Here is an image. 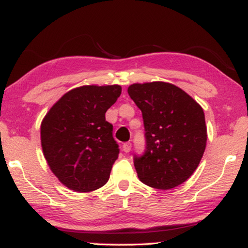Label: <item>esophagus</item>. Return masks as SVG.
Here are the masks:
<instances>
[{"mask_svg":"<svg viewBox=\"0 0 248 248\" xmlns=\"http://www.w3.org/2000/svg\"><path fill=\"white\" fill-rule=\"evenodd\" d=\"M122 150H124V151L126 152V153L130 152V150H131V143H130V142L124 143V146H122Z\"/></svg>","mask_w":248,"mask_h":248,"instance_id":"34e87169","label":"esophagus"}]
</instances>
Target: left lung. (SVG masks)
Masks as SVG:
<instances>
[{"label": "left lung", "mask_w": 248, "mask_h": 248, "mask_svg": "<svg viewBox=\"0 0 248 248\" xmlns=\"http://www.w3.org/2000/svg\"><path fill=\"white\" fill-rule=\"evenodd\" d=\"M128 93L142 111L145 151L134 156L140 181L169 190L186 182L198 167L207 142L202 108L171 83H134Z\"/></svg>", "instance_id": "left-lung-1"}]
</instances>
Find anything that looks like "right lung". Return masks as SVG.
I'll use <instances>...</instances> for the list:
<instances>
[{
	"label": "right lung",
	"mask_w": 248,
	"mask_h": 248,
	"mask_svg": "<svg viewBox=\"0 0 248 248\" xmlns=\"http://www.w3.org/2000/svg\"><path fill=\"white\" fill-rule=\"evenodd\" d=\"M121 87L82 86L65 93L41 124V145L50 169L68 189L90 192L109 178L119 145L106 111Z\"/></svg>",
	"instance_id": "obj_1"
}]
</instances>
